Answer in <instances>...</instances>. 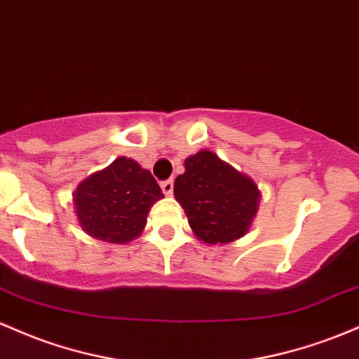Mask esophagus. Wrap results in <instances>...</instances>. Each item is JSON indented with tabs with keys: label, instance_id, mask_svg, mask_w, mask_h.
<instances>
[{
	"label": "esophagus",
	"instance_id": "34e87169",
	"mask_svg": "<svg viewBox=\"0 0 359 359\" xmlns=\"http://www.w3.org/2000/svg\"><path fill=\"white\" fill-rule=\"evenodd\" d=\"M161 191H163L165 196H172V192H173V180L172 179L163 180V182H161Z\"/></svg>",
	"mask_w": 359,
	"mask_h": 359
}]
</instances>
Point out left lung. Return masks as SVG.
Here are the masks:
<instances>
[{
  "mask_svg": "<svg viewBox=\"0 0 359 359\" xmlns=\"http://www.w3.org/2000/svg\"><path fill=\"white\" fill-rule=\"evenodd\" d=\"M196 237L206 243H226L247 233L259 206L254 180L211 151L186 160V172L173 184Z\"/></svg>",
  "mask_w": 359,
  "mask_h": 359,
  "instance_id": "8db88e82",
  "label": "left lung"
}]
</instances>
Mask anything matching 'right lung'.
<instances>
[{"label":"right lung","instance_id":"1","mask_svg":"<svg viewBox=\"0 0 359 359\" xmlns=\"http://www.w3.org/2000/svg\"><path fill=\"white\" fill-rule=\"evenodd\" d=\"M160 198L163 192L151 172L121 156L80 184L74 192V208L90 237L126 243L141 233L149 208Z\"/></svg>","mask_w":359,"mask_h":359}]
</instances>
